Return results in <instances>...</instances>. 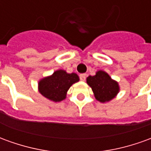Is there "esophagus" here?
I'll return each mask as SVG.
<instances>
[{
	"label": "esophagus",
	"mask_w": 151,
	"mask_h": 151,
	"mask_svg": "<svg viewBox=\"0 0 151 151\" xmlns=\"http://www.w3.org/2000/svg\"><path fill=\"white\" fill-rule=\"evenodd\" d=\"M79 77H80V79H81L82 81H85L86 74V73H82V74H80V75H79Z\"/></svg>",
	"instance_id": "esophagus-1"
}]
</instances>
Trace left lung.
I'll list each match as a JSON object with an SVG mask.
<instances>
[{"mask_svg": "<svg viewBox=\"0 0 151 151\" xmlns=\"http://www.w3.org/2000/svg\"><path fill=\"white\" fill-rule=\"evenodd\" d=\"M86 82L91 87L95 99L101 103L111 100L120 91L118 82L103 70H99L95 76H89Z\"/></svg>", "mask_w": 151, "mask_h": 151, "instance_id": "8db88e82", "label": "left lung"}]
</instances>
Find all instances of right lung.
I'll use <instances>...</instances> for the list:
<instances>
[{"mask_svg":"<svg viewBox=\"0 0 151 151\" xmlns=\"http://www.w3.org/2000/svg\"><path fill=\"white\" fill-rule=\"evenodd\" d=\"M79 81V77L74 73H68L59 69L52 74L43 78L39 82V91L45 98L53 102H60L66 98L70 86Z\"/></svg>","mask_w":151,"mask_h":151,"instance_id":"obj_1","label":"right lung"}]
</instances>
